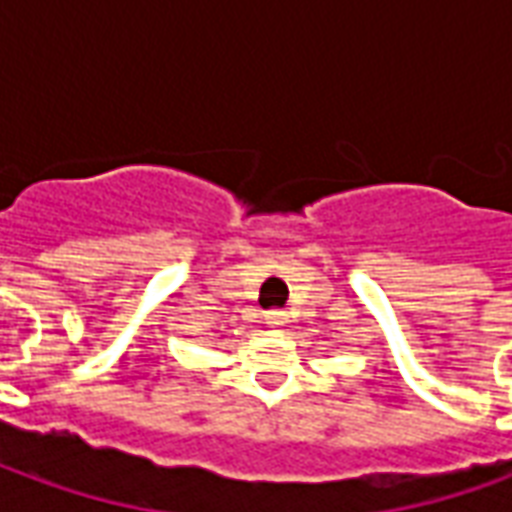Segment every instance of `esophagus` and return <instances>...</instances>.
I'll return each mask as SVG.
<instances>
[{
	"label": "esophagus",
	"mask_w": 512,
	"mask_h": 512,
	"mask_svg": "<svg viewBox=\"0 0 512 512\" xmlns=\"http://www.w3.org/2000/svg\"><path fill=\"white\" fill-rule=\"evenodd\" d=\"M266 323L271 329H282L288 323V312L285 310H268L266 312Z\"/></svg>",
	"instance_id": "1"
}]
</instances>
